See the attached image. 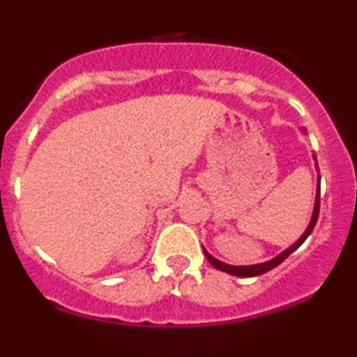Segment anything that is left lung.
<instances>
[{
	"mask_svg": "<svg viewBox=\"0 0 357 357\" xmlns=\"http://www.w3.org/2000/svg\"><path fill=\"white\" fill-rule=\"evenodd\" d=\"M312 158H314V161H315V169L319 171L317 158H315V154L312 155ZM319 195H321V176H317V188H315L314 211H312V216H310L309 225H307L305 231L302 233L301 238H298L297 241H294V243L290 245L289 248H285L284 252L278 253V255L273 257L272 260H267V261H264V264H255V265H228V264H225V261L218 260V258H215L213 255H210V253H208V250L203 247V252H204V255H206L208 261H210V264L215 268L221 270V272H227V273H230V275H236V277H257V275H261V273L268 272V270L275 268L277 265H280L282 261H284L285 258L290 255V253L296 252V250L301 247V245L307 240V236H309L310 233H312L315 223H317V216H319Z\"/></svg>",
	"mask_w": 357,
	"mask_h": 357,
	"instance_id": "8db88e82",
	"label": "left lung"
}]
</instances>
